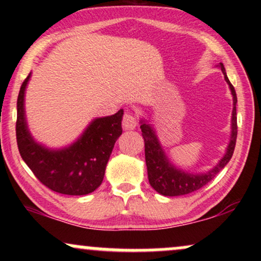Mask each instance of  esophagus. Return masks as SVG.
<instances>
[{"mask_svg": "<svg viewBox=\"0 0 261 261\" xmlns=\"http://www.w3.org/2000/svg\"><path fill=\"white\" fill-rule=\"evenodd\" d=\"M138 124V117L132 112H125L122 118V125L124 129H134Z\"/></svg>", "mask_w": 261, "mask_h": 261, "instance_id": "obj_1", "label": "esophagus"}]
</instances>
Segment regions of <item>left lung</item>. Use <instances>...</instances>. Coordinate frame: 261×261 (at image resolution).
Returning a JSON list of instances; mask_svg holds the SVG:
<instances>
[{"label": "left lung", "instance_id": "8db88e82", "mask_svg": "<svg viewBox=\"0 0 261 261\" xmlns=\"http://www.w3.org/2000/svg\"><path fill=\"white\" fill-rule=\"evenodd\" d=\"M220 69L223 71L225 80L229 83L231 93L233 96V110H232V132H231V140L229 146H227L226 155H225L219 165L214 167L213 169L209 170L208 173L204 174H189V173L182 172V170L176 169L169 163L165 156V152L162 151L157 137L155 136V132L149 124L141 121V136L144 138V143H145V161L147 167V176H149V182L157 192L163 196H181L188 195L191 192L197 191L202 189L203 186L212 181V179L215 178V175L227 165V162L232 157L234 145H236V138H237V116H236V102L237 96L236 91H234L233 86L231 85L226 76V71L223 63H220Z\"/></svg>", "mask_w": 261, "mask_h": 261}]
</instances>
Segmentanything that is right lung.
<instances>
[{
	"instance_id": "add662e5",
	"label": "right lung",
	"mask_w": 261,
	"mask_h": 261,
	"mask_svg": "<svg viewBox=\"0 0 261 261\" xmlns=\"http://www.w3.org/2000/svg\"><path fill=\"white\" fill-rule=\"evenodd\" d=\"M30 73L20 87L17 101V144L21 159L48 189L63 195L91 194L100 186L117 138L122 134L123 110L96 118L83 136L67 149L52 151L38 145L27 128L24 93Z\"/></svg>"
}]
</instances>
